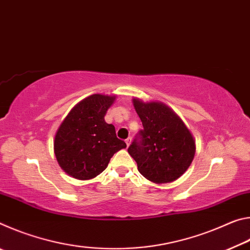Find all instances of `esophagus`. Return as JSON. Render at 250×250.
I'll return each mask as SVG.
<instances>
[{
    "mask_svg": "<svg viewBox=\"0 0 250 250\" xmlns=\"http://www.w3.org/2000/svg\"><path fill=\"white\" fill-rule=\"evenodd\" d=\"M130 142H131V138H128V139H125V143H126V146H130Z\"/></svg>",
    "mask_w": 250,
    "mask_h": 250,
    "instance_id": "obj_1",
    "label": "esophagus"
}]
</instances>
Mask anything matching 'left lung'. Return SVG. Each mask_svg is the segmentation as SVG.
I'll list each match as a JSON object with an SVG mask.
<instances>
[{
	"instance_id": "left-lung-1",
	"label": "left lung",
	"mask_w": 250,
	"mask_h": 250,
	"mask_svg": "<svg viewBox=\"0 0 250 250\" xmlns=\"http://www.w3.org/2000/svg\"><path fill=\"white\" fill-rule=\"evenodd\" d=\"M143 129L128 152L141 174L154 183L175 181L191 166L195 143L188 129L166 104L133 99Z\"/></svg>"
}]
</instances>
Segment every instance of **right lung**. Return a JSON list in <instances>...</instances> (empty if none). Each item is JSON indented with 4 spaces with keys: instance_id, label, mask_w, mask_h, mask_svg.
Wrapping results in <instances>:
<instances>
[{
    "instance_id": "right-lung-1",
    "label": "right lung",
    "mask_w": 250,
    "mask_h": 250,
    "mask_svg": "<svg viewBox=\"0 0 250 250\" xmlns=\"http://www.w3.org/2000/svg\"><path fill=\"white\" fill-rule=\"evenodd\" d=\"M115 97L92 95L75 105L55 135L54 149L62 170L75 179L100 174L112 155L126 146L113 125L104 121Z\"/></svg>"
}]
</instances>
